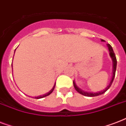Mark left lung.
Segmentation results:
<instances>
[{
    "label": "left lung",
    "mask_w": 126,
    "mask_h": 126,
    "mask_svg": "<svg viewBox=\"0 0 126 126\" xmlns=\"http://www.w3.org/2000/svg\"><path fill=\"white\" fill-rule=\"evenodd\" d=\"M102 42H104L105 40H101ZM107 47L109 48V54L110 57L112 58V62H113V70H112V79L110 82L109 84L108 85L107 87H106V88L105 90H102L101 92H95V93H93V92H85V91H83L82 90H81L80 88L78 87V86L76 85L75 84V81H73V85H74V87H75V90H77V92H79V94H82L83 95L86 96V97H95V96H98L100 95H102L104 93H105L107 91L109 88L111 86V84H112V82L114 80V79L115 77V73H116V65H117V61H116V55L114 54V52L113 51V49L109 44H107Z\"/></svg>",
    "instance_id": "8db88e82"
}]
</instances>
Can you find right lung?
Returning a JSON list of instances; mask_svg holds the SVG:
<instances>
[{
  "label": "right lung",
  "mask_w": 126,
  "mask_h": 126,
  "mask_svg": "<svg viewBox=\"0 0 126 126\" xmlns=\"http://www.w3.org/2000/svg\"><path fill=\"white\" fill-rule=\"evenodd\" d=\"M55 84H54V86H53V88H52V89H51V90H50L49 92H47V93H46V94H44V95H42L38 96V97H34V98H35V99H41V98L45 97H46V96L49 95H50V94L52 93V92H53V90H54V88H55Z\"/></svg>",
  "instance_id": "1"
}]
</instances>
